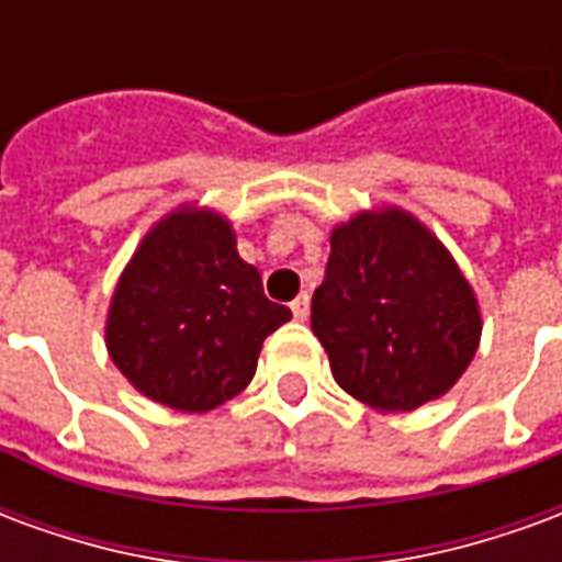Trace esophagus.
I'll list each match as a JSON object with an SVG mask.
<instances>
[{"instance_id": "34e87169", "label": "esophagus", "mask_w": 562, "mask_h": 562, "mask_svg": "<svg viewBox=\"0 0 562 562\" xmlns=\"http://www.w3.org/2000/svg\"><path fill=\"white\" fill-rule=\"evenodd\" d=\"M292 313H294V318H297V322H304V318L310 316V294L301 292L297 297H294Z\"/></svg>"}]
</instances>
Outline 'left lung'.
I'll return each mask as SVG.
<instances>
[{"label":"left lung","mask_w":562,"mask_h":562,"mask_svg":"<svg viewBox=\"0 0 562 562\" xmlns=\"http://www.w3.org/2000/svg\"><path fill=\"white\" fill-rule=\"evenodd\" d=\"M310 318L337 385L376 413L448 394L482 340L479 297L454 256L394 204L334 225Z\"/></svg>","instance_id":"left-lung-1"}]
</instances>
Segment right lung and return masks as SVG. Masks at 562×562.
<instances>
[{
	"label": "right lung",
	"mask_w": 562,
	"mask_h": 562,
	"mask_svg": "<svg viewBox=\"0 0 562 562\" xmlns=\"http://www.w3.org/2000/svg\"><path fill=\"white\" fill-rule=\"evenodd\" d=\"M292 310L265 297L220 210L165 213L120 273L104 322L116 370L153 403L210 413L252 382L268 334Z\"/></svg>",
	"instance_id": "right-lung-1"
}]
</instances>
